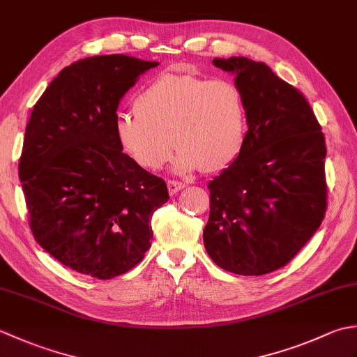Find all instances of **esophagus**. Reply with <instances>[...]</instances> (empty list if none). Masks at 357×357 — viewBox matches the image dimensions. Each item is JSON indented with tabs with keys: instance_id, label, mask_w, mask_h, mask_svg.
Segmentation results:
<instances>
[{
	"instance_id": "obj_1",
	"label": "esophagus",
	"mask_w": 357,
	"mask_h": 357,
	"mask_svg": "<svg viewBox=\"0 0 357 357\" xmlns=\"http://www.w3.org/2000/svg\"><path fill=\"white\" fill-rule=\"evenodd\" d=\"M184 187H185V184L178 183V181H169V183H167V188H169L170 196H174L179 190H183Z\"/></svg>"
}]
</instances>
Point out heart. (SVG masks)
I'll return each instance as SVG.
<instances>
[{
    "instance_id": "obj_1",
    "label": "heart",
    "mask_w": 357,
    "mask_h": 357,
    "mask_svg": "<svg viewBox=\"0 0 357 357\" xmlns=\"http://www.w3.org/2000/svg\"><path fill=\"white\" fill-rule=\"evenodd\" d=\"M115 133L146 170L161 169L174 146V172H219L245 144L244 98L227 79L164 73L138 95L136 110L118 113Z\"/></svg>"
}]
</instances>
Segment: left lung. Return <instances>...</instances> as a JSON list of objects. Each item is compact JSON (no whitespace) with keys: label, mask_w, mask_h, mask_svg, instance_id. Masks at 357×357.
I'll return each mask as SVG.
<instances>
[{"label":"left lung","mask_w":357,"mask_h":357,"mask_svg":"<svg viewBox=\"0 0 357 357\" xmlns=\"http://www.w3.org/2000/svg\"><path fill=\"white\" fill-rule=\"evenodd\" d=\"M244 98L242 151L208 183L204 245L218 267L261 276L290 262L327 208L325 138L310 104L267 64L215 58Z\"/></svg>","instance_id":"8db88e82"}]
</instances>
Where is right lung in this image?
Wrapping results in <instances>:
<instances>
[{
	"label": "right lung",
	"instance_id": "obj_1",
	"mask_svg": "<svg viewBox=\"0 0 357 357\" xmlns=\"http://www.w3.org/2000/svg\"><path fill=\"white\" fill-rule=\"evenodd\" d=\"M159 63L127 55L64 67L33 105L20 181L38 244L96 279L133 268L151 245V216L169 201L161 178L123 153L115 119L139 75Z\"/></svg>",
	"mask_w": 357,
	"mask_h": 357
}]
</instances>
